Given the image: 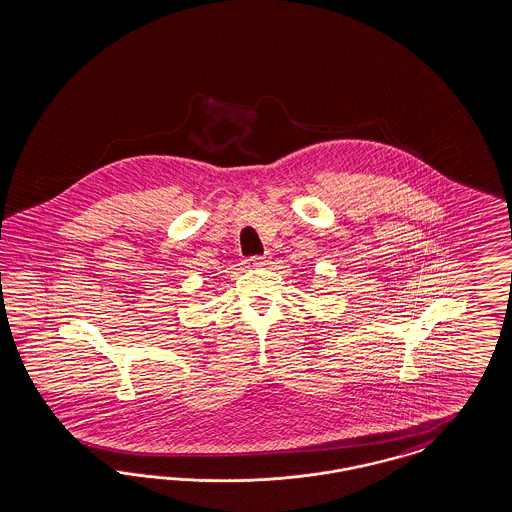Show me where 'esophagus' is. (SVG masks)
I'll return each mask as SVG.
<instances>
[{"mask_svg":"<svg viewBox=\"0 0 512 512\" xmlns=\"http://www.w3.org/2000/svg\"><path fill=\"white\" fill-rule=\"evenodd\" d=\"M270 259V253L266 251L264 255H253V257H249V264H264L266 261Z\"/></svg>","mask_w":512,"mask_h":512,"instance_id":"esophagus-1","label":"esophagus"}]
</instances>
